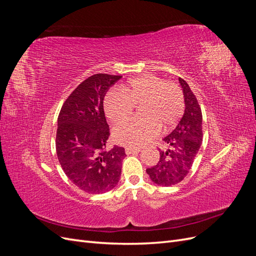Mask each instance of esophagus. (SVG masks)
I'll use <instances>...</instances> for the list:
<instances>
[{
	"label": "esophagus",
	"instance_id": "obj_1",
	"mask_svg": "<svg viewBox=\"0 0 256 256\" xmlns=\"http://www.w3.org/2000/svg\"><path fill=\"white\" fill-rule=\"evenodd\" d=\"M125 152H126L127 154H138V152H141V148H138V147H126Z\"/></svg>",
	"mask_w": 256,
	"mask_h": 256
}]
</instances>
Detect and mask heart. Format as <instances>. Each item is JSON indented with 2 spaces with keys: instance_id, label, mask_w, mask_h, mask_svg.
I'll use <instances>...</instances> for the list:
<instances>
[{
  "instance_id": "1",
  "label": "heart",
  "mask_w": 256,
  "mask_h": 256,
  "mask_svg": "<svg viewBox=\"0 0 256 256\" xmlns=\"http://www.w3.org/2000/svg\"><path fill=\"white\" fill-rule=\"evenodd\" d=\"M120 92H109L104 99L106 116L118 124L141 106L142 118H131L113 129L116 143L138 147L148 143L159 134L173 129L184 113V90L175 81L164 80L154 74H142L130 79L120 88Z\"/></svg>"
}]
</instances>
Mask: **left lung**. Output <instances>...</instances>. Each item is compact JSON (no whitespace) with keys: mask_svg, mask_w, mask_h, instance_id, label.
Instances as JSON below:
<instances>
[{"mask_svg":"<svg viewBox=\"0 0 256 256\" xmlns=\"http://www.w3.org/2000/svg\"><path fill=\"white\" fill-rule=\"evenodd\" d=\"M186 109L180 122L171 134L162 138L158 164L146 168L150 180L159 186L170 187L188 175L203 141L202 110L188 83L180 78Z\"/></svg>","mask_w":256,"mask_h":256,"instance_id":"8db88e82","label":"left lung"}]
</instances>
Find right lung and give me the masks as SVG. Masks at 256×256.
I'll return each instance as SVG.
<instances>
[{
  "instance_id": "right-lung-1",
  "label": "right lung",
  "mask_w": 256,
  "mask_h": 256,
  "mask_svg": "<svg viewBox=\"0 0 256 256\" xmlns=\"http://www.w3.org/2000/svg\"><path fill=\"white\" fill-rule=\"evenodd\" d=\"M122 76H88L65 100L58 118L56 154L66 176L81 190L98 194L112 190L122 174L125 148L106 150L110 136L104 98Z\"/></svg>"
}]
</instances>
